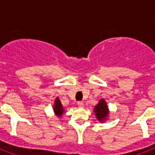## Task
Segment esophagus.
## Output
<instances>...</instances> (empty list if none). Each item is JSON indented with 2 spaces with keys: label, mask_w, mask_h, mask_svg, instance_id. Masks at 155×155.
<instances>
[{
  "label": "esophagus",
  "mask_w": 155,
  "mask_h": 155,
  "mask_svg": "<svg viewBox=\"0 0 155 155\" xmlns=\"http://www.w3.org/2000/svg\"><path fill=\"white\" fill-rule=\"evenodd\" d=\"M78 105L80 108H83L84 106V104L83 102H78Z\"/></svg>",
  "instance_id": "1"
}]
</instances>
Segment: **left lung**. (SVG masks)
I'll return each instance as SVG.
<instances>
[{"label": "left lung", "mask_w": 155, "mask_h": 155, "mask_svg": "<svg viewBox=\"0 0 155 155\" xmlns=\"http://www.w3.org/2000/svg\"><path fill=\"white\" fill-rule=\"evenodd\" d=\"M94 113L95 114V117L100 123H104L107 120L109 116V106L107 105V102H105L104 98L99 100L95 106L94 107Z\"/></svg>", "instance_id": "8db88e82"}]
</instances>
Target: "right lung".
<instances>
[{
  "label": "right lung",
  "instance_id": "add662e5",
  "mask_svg": "<svg viewBox=\"0 0 155 155\" xmlns=\"http://www.w3.org/2000/svg\"><path fill=\"white\" fill-rule=\"evenodd\" d=\"M53 109L55 116H57L59 118H61V116L64 115V112H65V109H64V106H63L61 100L59 99L58 97H57V98H55V100H54Z\"/></svg>",
  "mask_w": 155,
  "mask_h": 155
}]
</instances>
